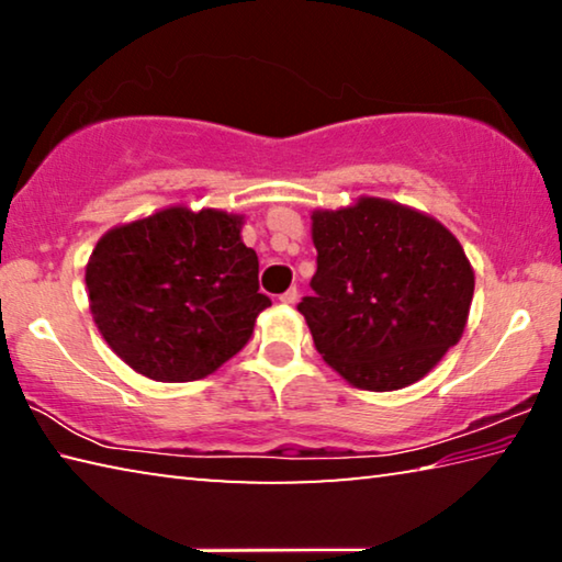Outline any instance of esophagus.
<instances>
[{
  "instance_id": "34e87169",
  "label": "esophagus",
  "mask_w": 562,
  "mask_h": 562,
  "mask_svg": "<svg viewBox=\"0 0 562 562\" xmlns=\"http://www.w3.org/2000/svg\"><path fill=\"white\" fill-rule=\"evenodd\" d=\"M297 300H300V292H297V288H290L288 292H282V294H280V302H282V304H294Z\"/></svg>"
}]
</instances>
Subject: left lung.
I'll use <instances>...</instances> for the list:
<instances>
[{
  "label": "left lung",
  "instance_id": "left-lung-1",
  "mask_svg": "<svg viewBox=\"0 0 562 562\" xmlns=\"http://www.w3.org/2000/svg\"><path fill=\"white\" fill-rule=\"evenodd\" d=\"M317 272L297 310L322 359L351 386L396 392L418 382L461 339L473 268L436 217L361 195L312 213Z\"/></svg>",
  "mask_w": 562,
  "mask_h": 562
}]
</instances>
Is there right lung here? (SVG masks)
<instances>
[{
	"label": "right lung",
	"mask_w": 562,
	"mask_h": 562,
	"mask_svg": "<svg viewBox=\"0 0 562 562\" xmlns=\"http://www.w3.org/2000/svg\"><path fill=\"white\" fill-rule=\"evenodd\" d=\"M243 215L170 205L111 227L87 262L89 310L106 345L156 382H195L240 351L270 307Z\"/></svg>",
	"instance_id": "obj_1"
}]
</instances>
